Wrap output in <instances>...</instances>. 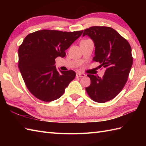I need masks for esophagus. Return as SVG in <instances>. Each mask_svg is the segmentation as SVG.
<instances>
[{"mask_svg": "<svg viewBox=\"0 0 146 146\" xmlns=\"http://www.w3.org/2000/svg\"><path fill=\"white\" fill-rule=\"evenodd\" d=\"M86 76V75L84 73H76V77H85Z\"/></svg>", "mask_w": 146, "mask_h": 146, "instance_id": "obj_1", "label": "esophagus"}]
</instances>
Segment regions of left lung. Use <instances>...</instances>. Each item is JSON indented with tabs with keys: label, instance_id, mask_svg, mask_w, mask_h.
<instances>
[{
	"label": "left lung",
	"instance_id": "obj_1",
	"mask_svg": "<svg viewBox=\"0 0 146 146\" xmlns=\"http://www.w3.org/2000/svg\"><path fill=\"white\" fill-rule=\"evenodd\" d=\"M85 35L94 42L93 61L106 68L102 78L87 75L91 84L85 90L92 100L105 103L115 97L127 81L133 63L131 47L125 38L110 27H90L84 30L83 36Z\"/></svg>",
	"mask_w": 146,
	"mask_h": 146
}]
</instances>
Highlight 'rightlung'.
<instances>
[{"instance_id":"add662e5","label":"right lung","mask_w":146,"mask_h":146,"mask_svg":"<svg viewBox=\"0 0 146 146\" xmlns=\"http://www.w3.org/2000/svg\"><path fill=\"white\" fill-rule=\"evenodd\" d=\"M82 33L83 31H37L29 34L19 46V68L27 89L39 100H57L75 78L73 70L58 71L54 66L55 59L64 57L65 50Z\"/></svg>"}]
</instances>
